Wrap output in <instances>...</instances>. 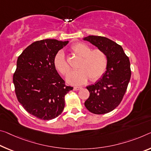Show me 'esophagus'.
<instances>
[{"mask_svg": "<svg viewBox=\"0 0 151 151\" xmlns=\"http://www.w3.org/2000/svg\"><path fill=\"white\" fill-rule=\"evenodd\" d=\"M81 88H82V87H74V90L78 91V90L81 89Z\"/></svg>", "mask_w": 151, "mask_h": 151, "instance_id": "obj_1", "label": "esophagus"}]
</instances>
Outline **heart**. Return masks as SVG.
I'll list each match as a JSON object with an SVG mask.
<instances>
[{
  "instance_id": "1",
  "label": "heart",
  "mask_w": 151,
  "mask_h": 151,
  "mask_svg": "<svg viewBox=\"0 0 151 151\" xmlns=\"http://www.w3.org/2000/svg\"><path fill=\"white\" fill-rule=\"evenodd\" d=\"M71 52L81 58L77 68L79 70L73 71L67 76L69 84L79 85L84 84L89 78L91 81H96L104 75L107 67L106 54L100 49L91 50L84 43H76L70 47ZM54 68L62 75L65 76L70 70V67L62 52L56 54L53 60Z\"/></svg>"
}]
</instances>
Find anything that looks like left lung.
Segmentation results:
<instances>
[{
    "label": "left lung",
    "instance_id": "obj_1",
    "mask_svg": "<svg viewBox=\"0 0 151 151\" xmlns=\"http://www.w3.org/2000/svg\"><path fill=\"white\" fill-rule=\"evenodd\" d=\"M106 54L107 70L94 85H88L89 97L85 102L88 111L95 114L109 113L118 107L125 95L131 77L130 63L120 45L106 37H84Z\"/></svg>",
    "mask_w": 151,
    "mask_h": 151
}]
</instances>
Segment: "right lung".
<instances>
[{"label": "right lung", "instance_id": "obj_1", "mask_svg": "<svg viewBox=\"0 0 151 151\" xmlns=\"http://www.w3.org/2000/svg\"><path fill=\"white\" fill-rule=\"evenodd\" d=\"M68 42L43 40L33 42L18 57L13 83L18 101L28 113L44 120L63 112L65 95L73 87L65 85L53 60Z\"/></svg>", "mask_w": 151, "mask_h": 151}]
</instances>
